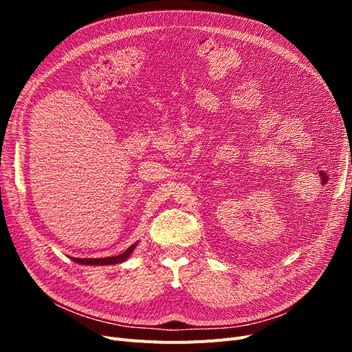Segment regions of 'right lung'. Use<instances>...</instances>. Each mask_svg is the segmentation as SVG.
I'll return each mask as SVG.
<instances>
[{
	"mask_svg": "<svg viewBox=\"0 0 352 352\" xmlns=\"http://www.w3.org/2000/svg\"><path fill=\"white\" fill-rule=\"evenodd\" d=\"M136 247V243H133L131 248H127L124 252L116 255V257H105V258H72L76 263L80 264H88V265H105V264H117L124 261L127 257H129L131 252L133 251V248Z\"/></svg>",
	"mask_w": 352,
	"mask_h": 352,
	"instance_id": "right-lung-1",
	"label": "right lung"
}]
</instances>
